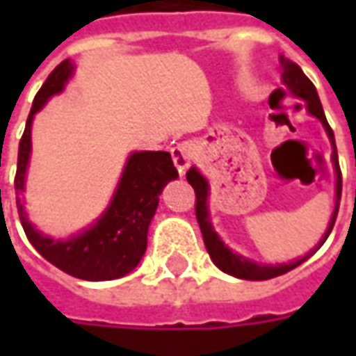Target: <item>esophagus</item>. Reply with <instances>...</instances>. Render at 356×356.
Instances as JSON below:
<instances>
[{"instance_id": "esophagus-1", "label": "esophagus", "mask_w": 356, "mask_h": 356, "mask_svg": "<svg viewBox=\"0 0 356 356\" xmlns=\"http://www.w3.org/2000/svg\"><path fill=\"white\" fill-rule=\"evenodd\" d=\"M171 158H173V163L181 175H185V171L188 170L191 165V160H193V152H191V147L186 143H181L177 147L171 148Z\"/></svg>"}]
</instances>
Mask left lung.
Listing matches in <instances>:
<instances>
[{"label":"left lung","mask_w":356,"mask_h":356,"mask_svg":"<svg viewBox=\"0 0 356 356\" xmlns=\"http://www.w3.org/2000/svg\"><path fill=\"white\" fill-rule=\"evenodd\" d=\"M280 65H282L284 83V89H280V93H290L293 95V97L301 99V101H305L307 112H309L311 116L316 118V120L324 125L326 133H328V139L330 143H332V163H334V171H336V208L332 211L328 229L322 234L321 242H318L309 254H305L303 257H299V259L290 263L263 265V263L252 261V259H248L244 255L232 252L229 246H225L223 240L219 238V234L213 231V225H211V219H209L208 179L204 177L196 168H191V170L186 171V181L193 185L194 193H196V219H198V225H200L204 244H206V250H208L209 257H211V261L216 263L217 267L221 268L223 273H227V275L231 276H236V278H242V280H268V278H275V276L286 275L288 270L299 267L301 263L307 261V259H309V257H311V255H313L330 236V232L334 229V223H336L339 200H341V171H339V162H337L336 139H334L332 127H330L328 122H326V116H324V110H322L318 93H316V89H314L313 81L307 78L305 74H303V70H301L296 63H291V60H288V58H284L282 55H280Z\"/></svg>","instance_id":"8db88e82"}]
</instances>
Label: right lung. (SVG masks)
Here are the masks:
<instances>
[{
    "instance_id": "1",
    "label": "right lung",
    "mask_w": 356,
    "mask_h": 356,
    "mask_svg": "<svg viewBox=\"0 0 356 356\" xmlns=\"http://www.w3.org/2000/svg\"><path fill=\"white\" fill-rule=\"evenodd\" d=\"M74 74V63L70 58L49 74L42 89L38 91L26 120V127L19 145V162H17V209L20 223L26 232L30 244L40 254L81 280L101 282L122 278L139 265L147 252L148 225L160 202L163 186L179 177L170 152L163 150H143L131 152L122 171V177L112 200L102 211L101 217L70 238H53L35 229L28 219L24 200L20 194L26 185V171L32 154V122L34 116L47 104L53 95H58Z\"/></svg>"
}]
</instances>
